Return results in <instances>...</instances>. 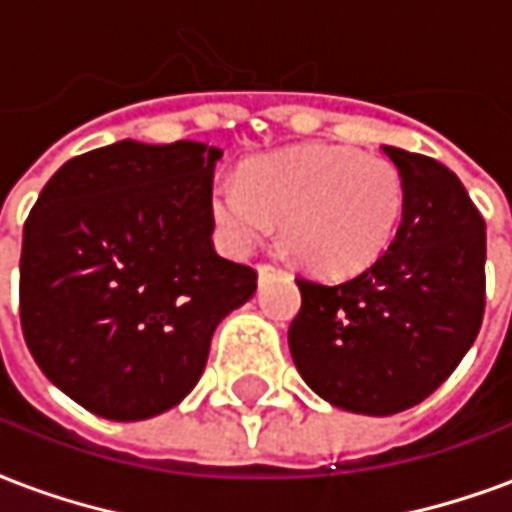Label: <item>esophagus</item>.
<instances>
[{
  "label": "esophagus",
  "instance_id": "obj_1",
  "mask_svg": "<svg viewBox=\"0 0 512 512\" xmlns=\"http://www.w3.org/2000/svg\"><path fill=\"white\" fill-rule=\"evenodd\" d=\"M276 273H281V267H278V264H267V262L259 264V278L276 276Z\"/></svg>",
  "mask_w": 512,
  "mask_h": 512
}]
</instances>
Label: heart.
<instances>
[{"label":"heart","mask_w":512,"mask_h":512,"mask_svg":"<svg viewBox=\"0 0 512 512\" xmlns=\"http://www.w3.org/2000/svg\"><path fill=\"white\" fill-rule=\"evenodd\" d=\"M404 197L393 161L354 147L309 144L264 155L239 181L217 183L211 206L236 253L256 248L284 217V239L306 267L351 276L390 248Z\"/></svg>","instance_id":"1"}]
</instances>
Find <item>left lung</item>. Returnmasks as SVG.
I'll return each instance as SVG.
<instances>
[{
    "label": "left lung",
    "instance_id": "8db88e82",
    "mask_svg": "<svg viewBox=\"0 0 512 512\" xmlns=\"http://www.w3.org/2000/svg\"><path fill=\"white\" fill-rule=\"evenodd\" d=\"M404 178L396 239L343 284L298 278L290 351L329 404L396 415L421 404L460 365L485 315V220L440 161L382 147Z\"/></svg>",
    "mask_w": 512,
    "mask_h": 512
}]
</instances>
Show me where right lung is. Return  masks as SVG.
I'll use <instances>...</instances> for the list:
<instances>
[{
    "instance_id": "add662e5",
    "label": "right lung",
    "mask_w": 512,
    "mask_h": 512,
    "mask_svg": "<svg viewBox=\"0 0 512 512\" xmlns=\"http://www.w3.org/2000/svg\"><path fill=\"white\" fill-rule=\"evenodd\" d=\"M222 150L116 142L66 161L24 222L19 317L49 382L111 421L181 404L256 270L214 250Z\"/></svg>"
}]
</instances>
